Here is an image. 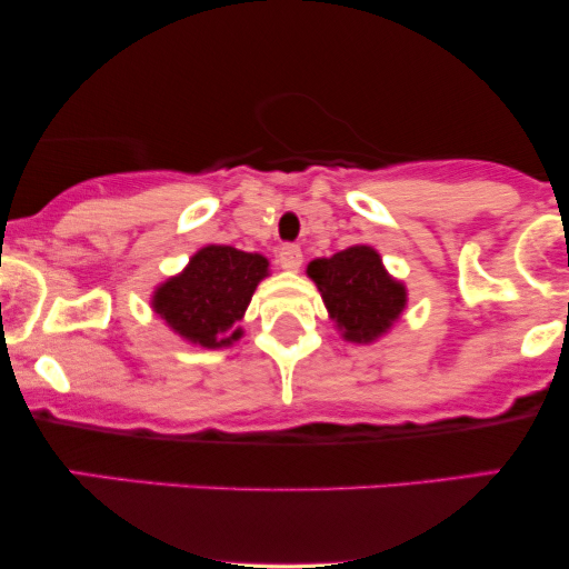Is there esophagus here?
I'll use <instances>...</instances> for the list:
<instances>
[{
  "label": "esophagus",
  "instance_id": "obj_1",
  "mask_svg": "<svg viewBox=\"0 0 569 569\" xmlns=\"http://www.w3.org/2000/svg\"><path fill=\"white\" fill-rule=\"evenodd\" d=\"M278 264L283 270H299L302 267V248L293 243H283L278 248Z\"/></svg>",
  "mask_w": 569,
  "mask_h": 569
}]
</instances>
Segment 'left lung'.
<instances>
[{"instance_id":"8db88e82","label":"left lung","mask_w":569,"mask_h":569,"mask_svg":"<svg viewBox=\"0 0 569 569\" xmlns=\"http://www.w3.org/2000/svg\"><path fill=\"white\" fill-rule=\"evenodd\" d=\"M345 339L371 342L388 331L407 305V291L388 272L375 248L352 246L307 267Z\"/></svg>"}]
</instances>
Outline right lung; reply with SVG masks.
Instances as JSON below:
<instances>
[{
  "label": "right lung",
  "instance_id": "right-lung-1",
  "mask_svg": "<svg viewBox=\"0 0 569 569\" xmlns=\"http://www.w3.org/2000/svg\"><path fill=\"white\" fill-rule=\"evenodd\" d=\"M267 276V259L259 253H246L230 246H206L192 257V262L179 278L166 280L154 293V312L202 348H219L240 337L234 329L243 318L253 289Z\"/></svg>",
  "mask_w": 569,
  "mask_h": 569
}]
</instances>
